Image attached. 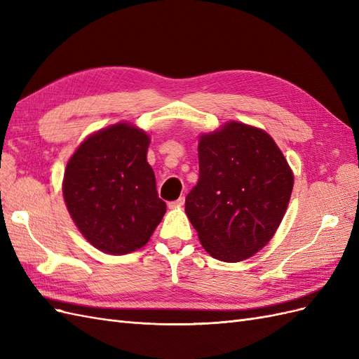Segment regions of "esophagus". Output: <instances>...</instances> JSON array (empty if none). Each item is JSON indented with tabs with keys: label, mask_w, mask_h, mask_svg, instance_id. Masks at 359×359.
<instances>
[{
	"label": "esophagus",
	"mask_w": 359,
	"mask_h": 359,
	"mask_svg": "<svg viewBox=\"0 0 359 359\" xmlns=\"http://www.w3.org/2000/svg\"><path fill=\"white\" fill-rule=\"evenodd\" d=\"M184 202H186V199H184V196H181L180 199H177V201H173V202H169L168 203V206L170 210H173V208H181V206L184 205Z\"/></svg>",
	"instance_id": "obj_1"
}]
</instances>
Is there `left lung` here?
Here are the masks:
<instances>
[{"instance_id": "left-lung-1", "label": "left lung", "mask_w": 359, "mask_h": 359, "mask_svg": "<svg viewBox=\"0 0 359 359\" xmlns=\"http://www.w3.org/2000/svg\"><path fill=\"white\" fill-rule=\"evenodd\" d=\"M198 156L186 214L202 247L223 262L252 257L286 214L293 189L286 157L265 130L240 121L201 135Z\"/></svg>"}]
</instances>
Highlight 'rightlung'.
Here are the masks:
<instances>
[{"label": "right lung", "mask_w": 359, "mask_h": 359, "mask_svg": "<svg viewBox=\"0 0 359 359\" xmlns=\"http://www.w3.org/2000/svg\"><path fill=\"white\" fill-rule=\"evenodd\" d=\"M151 137L127 121L97 130L67 161L62 196L79 232L107 255L144 247L166 212L147 161Z\"/></svg>", "instance_id": "obj_1"}]
</instances>
